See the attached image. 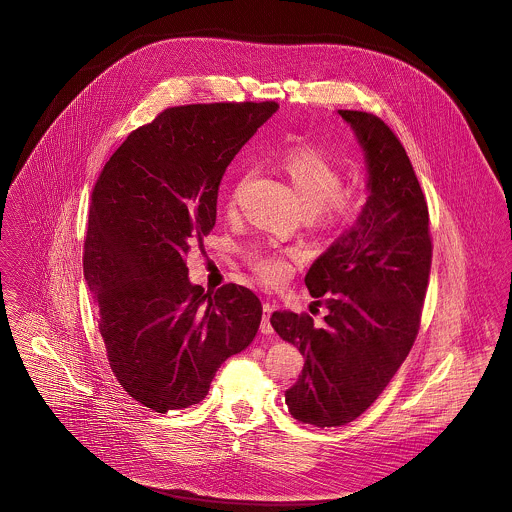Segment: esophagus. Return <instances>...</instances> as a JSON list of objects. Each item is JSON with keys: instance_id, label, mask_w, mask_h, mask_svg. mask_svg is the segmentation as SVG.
Returning a JSON list of instances; mask_svg holds the SVG:
<instances>
[{"instance_id": "esophagus-1", "label": "esophagus", "mask_w": 512, "mask_h": 512, "mask_svg": "<svg viewBox=\"0 0 512 512\" xmlns=\"http://www.w3.org/2000/svg\"><path fill=\"white\" fill-rule=\"evenodd\" d=\"M273 306L267 302L263 304V319H261V333L263 335H271L273 333V325H271V315H273Z\"/></svg>"}]
</instances>
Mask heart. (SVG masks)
<instances>
[{
    "label": "heart",
    "instance_id": "obj_1",
    "mask_svg": "<svg viewBox=\"0 0 512 512\" xmlns=\"http://www.w3.org/2000/svg\"><path fill=\"white\" fill-rule=\"evenodd\" d=\"M278 167L292 183L304 210L321 226H347L360 212L362 200L343 191V171L331 158L310 144H294L282 152ZM292 251L253 249V269L269 282H282L292 271Z\"/></svg>",
    "mask_w": 512,
    "mask_h": 512
}]
</instances>
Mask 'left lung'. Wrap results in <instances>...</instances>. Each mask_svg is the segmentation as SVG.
<instances>
[{"instance_id":"1","label":"left lung","mask_w":512,"mask_h":512,"mask_svg":"<svg viewBox=\"0 0 512 512\" xmlns=\"http://www.w3.org/2000/svg\"><path fill=\"white\" fill-rule=\"evenodd\" d=\"M364 154L368 197L353 226L306 273L327 315L275 312L271 325L306 358L286 392L294 419L341 427L384 392L417 337L431 271L429 208L401 142L374 115L337 111Z\"/></svg>"}]
</instances>
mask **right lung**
Here are the masks:
<instances>
[{"instance_id":"add662e5","label":"right lung","mask_w":512,"mask_h":512,"mask_svg":"<svg viewBox=\"0 0 512 512\" xmlns=\"http://www.w3.org/2000/svg\"><path fill=\"white\" fill-rule=\"evenodd\" d=\"M276 111L273 101L167 109L124 140L93 189L83 275L99 333L118 384L156 413L202 401L257 335L259 298L237 284L204 292L185 257L216 224L228 165Z\"/></svg>"}]
</instances>
